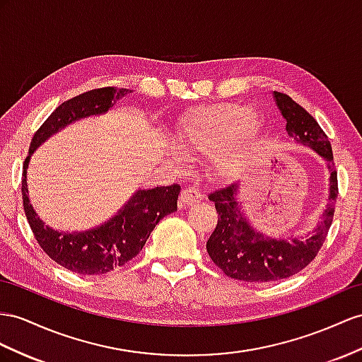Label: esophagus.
Instances as JSON below:
<instances>
[{
  "mask_svg": "<svg viewBox=\"0 0 362 362\" xmlns=\"http://www.w3.org/2000/svg\"><path fill=\"white\" fill-rule=\"evenodd\" d=\"M200 200H202V192L199 191V188L191 187V188H187L182 191L180 197H179V205L180 206H192V205H196V203H199Z\"/></svg>",
  "mask_w": 362,
  "mask_h": 362,
  "instance_id": "1",
  "label": "esophagus"
}]
</instances>
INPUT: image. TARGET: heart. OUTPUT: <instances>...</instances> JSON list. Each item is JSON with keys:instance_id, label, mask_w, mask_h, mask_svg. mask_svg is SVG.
<instances>
[{"instance_id": "heart-1", "label": "heart", "mask_w": 362, "mask_h": 362, "mask_svg": "<svg viewBox=\"0 0 362 362\" xmlns=\"http://www.w3.org/2000/svg\"><path fill=\"white\" fill-rule=\"evenodd\" d=\"M258 133L260 122L251 107L206 105L189 111L179 120L171 144L188 159H214L216 177L229 180L245 170Z\"/></svg>"}]
</instances>
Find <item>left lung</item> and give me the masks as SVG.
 <instances>
[{"label": "left lung", "mask_w": 362, "mask_h": 362, "mask_svg": "<svg viewBox=\"0 0 362 362\" xmlns=\"http://www.w3.org/2000/svg\"><path fill=\"white\" fill-rule=\"evenodd\" d=\"M274 100L286 120L287 136L322 157L332 171V146L317 120L284 93L274 91ZM329 182L330 202L322 221L305 237L275 238L257 229L237 202L238 183L209 194L218 214L217 226L206 242L211 260L228 276L247 283H271L300 272L317 257L332 225L338 196L337 171L330 173Z\"/></svg>", "instance_id": "1"}]
</instances>
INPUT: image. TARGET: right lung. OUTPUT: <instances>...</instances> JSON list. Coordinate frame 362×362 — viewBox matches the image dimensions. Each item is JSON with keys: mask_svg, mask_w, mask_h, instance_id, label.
<instances>
[{"mask_svg": "<svg viewBox=\"0 0 362 362\" xmlns=\"http://www.w3.org/2000/svg\"><path fill=\"white\" fill-rule=\"evenodd\" d=\"M132 90L105 87L66 100L45 120L32 139L23 171V203L35 238L52 260L81 275H100L124 266L142 251L156 225L177 211L179 185L139 189L115 217L86 230H57L36 214L27 188V168L33 153L62 128L90 116L105 115Z\"/></svg>", "mask_w": 362, "mask_h": 362, "instance_id": "add662e5", "label": "right lung"}]
</instances>
